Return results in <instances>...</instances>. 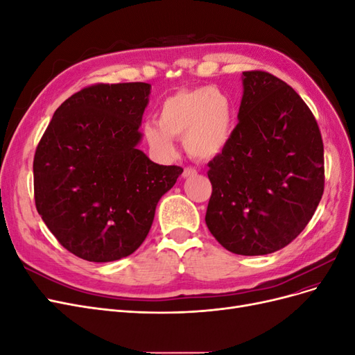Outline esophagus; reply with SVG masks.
Here are the masks:
<instances>
[{"label": "esophagus", "mask_w": 355, "mask_h": 355, "mask_svg": "<svg viewBox=\"0 0 355 355\" xmlns=\"http://www.w3.org/2000/svg\"><path fill=\"white\" fill-rule=\"evenodd\" d=\"M196 175H197V168H194V167H185L184 173H182V176H184V178H191V176H196Z\"/></svg>", "instance_id": "esophagus-1"}]
</instances>
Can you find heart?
<instances>
[{
  "label": "heart",
  "instance_id": "obj_1",
  "mask_svg": "<svg viewBox=\"0 0 355 355\" xmlns=\"http://www.w3.org/2000/svg\"><path fill=\"white\" fill-rule=\"evenodd\" d=\"M158 120L144 124V136L153 151L168 157L175 139L184 136L187 151L196 158L219 154L232 133V105L216 87L180 90L159 105Z\"/></svg>",
  "mask_w": 355,
  "mask_h": 355
}]
</instances>
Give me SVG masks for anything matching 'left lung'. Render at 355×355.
Returning <instances> with one entry per match:
<instances>
[{
	"mask_svg": "<svg viewBox=\"0 0 355 355\" xmlns=\"http://www.w3.org/2000/svg\"><path fill=\"white\" fill-rule=\"evenodd\" d=\"M239 123L209 163L206 223L244 256L283 249L304 231L324 191V148L302 98L275 75L243 72Z\"/></svg>",
	"mask_w": 355,
	"mask_h": 355,
	"instance_id": "left-lung-1",
	"label": "left lung"
}]
</instances>
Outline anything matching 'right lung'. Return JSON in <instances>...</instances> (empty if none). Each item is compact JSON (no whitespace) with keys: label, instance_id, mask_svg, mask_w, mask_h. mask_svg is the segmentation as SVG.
<instances>
[{"label":"right lung","instance_id":"obj_1","mask_svg":"<svg viewBox=\"0 0 355 355\" xmlns=\"http://www.w3.org/2000/svg\"><path fill=\"white\" fill-rule=\"evenodd\" d=\"M151 85H89L63 102L34 157V197L58 241L89 262L132 254L184 168L153 163L137 144Z\"/></svg>","mask_w":355,"mask_h":355}]
</instances>
